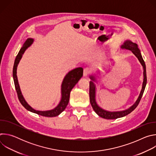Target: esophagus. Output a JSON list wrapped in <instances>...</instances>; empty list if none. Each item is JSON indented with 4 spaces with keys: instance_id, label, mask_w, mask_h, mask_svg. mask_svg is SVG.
Masks as SVG:
<instances>
[{
    "instance_id": "34e87169",
    "label": "esophagus",
    "mask_w": 156,
    "mask_h": 156,
    "mask_svg": "<svg viewBox=\"0 0 156 156\" xmlns=\"http://www.w3.org/2000/svg\"><path fill=\"white\" fill-rule=\"evenodd\" d=\"M91 72V69L90 68H86L84 69V71H83V76L84 77H86L89 74H90Z\"/></svg>"
}]
</instances>
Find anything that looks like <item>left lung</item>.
Listing matches in <instances>:
<instances>
[{"mask_svg":"<svg viewBox=\"0 0 156 156\" xmlns=\"http://www.w3.org/2000/svg\"><path fill=\"white\" fill-rule=\"evenodd\" d=\"M120 49L122 50H129L131 51V52L134 54L136 58L138 59L139 62L141 64L143 69V81L142 84V87L140 91V93L136 99V101L131 106H130L129 108L120 110V111H108L107 110H105L101 107L97 103L96 99V84H98V83L101 80V72L98 70L96 72V73L91 74L90 76V78L91 79V81H90V103L91 105L94 110V112L101 117L108 119V120H113V119H117L119 118L123 117L128 114H130L132 111L134 110L135 108L138 106L142 96L143 94V93L144 91L146 83H147V77H146V65L144 63V61L143 60V58L142 57L141 51L138 48L137 44L127 39L124 41L123 44L120 47ZM114 63V61L112 60V63ZM110 66V65H108ZM108 67V66H105L103 67V70L106 71V69Z\"/></svg>","mask_w":156,"mask_h":156,"instance_id":"obj_1","label":"left lung"}]
</instances>
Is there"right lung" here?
Returning <instances> with one entry per match:
<instances>
[{
	"label": "right lung",
	"instance_id": "obj_1",
	"mask_svg": "<svg viewBox=\"0 0 156 156\" xmlns=\"http://www.w3.org/2000/svg\"><path fill=\"white\" fill-rule=\"evenodd\" d=\"M34 42V39L28 38L23 44L16 57L15 60L13 69V78L15 83V86L16 91L18 94V97L20 102L27 110L30 112L37 114L39 115L47 117H54L58 116L60 115L63 111L65 109L66 105H68L70 99V94L73 87L78 83L79 80L83 76V69L81 67L76 68L70 72H69L65 76L61 84V98L60 100L56 107L54 108L48 110H37L33 108L25 100V98L22 94L21 89L20 87V84L18 83V77H17V66L18 65L23 57V54L26 51V50L30 48L33 43Z\"/></svg>",
	"mask_w": 156,
	"mask_h": 156
}]
</instances>
